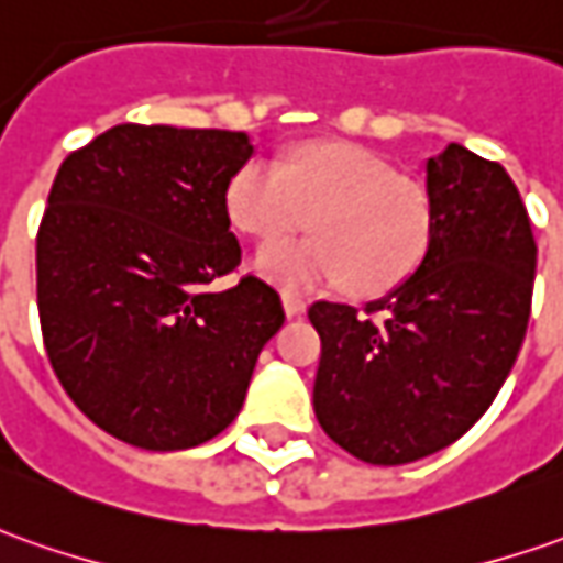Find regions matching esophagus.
<instances>
[{"label":"esophagus","mask_w":563,"mask_h":563,"mask_svg":"<svg viewBox=\"0 0 563 563\" xmlns=\"http://www.w3.org/2000/svg\"><path fill=\"white\" fill-rule=\"evenodd\" d=\"M283 308H286V313L289 317H296V313H301L308 305H305V298L296 296V292H283Z\"/></svg>","instance_id":"esophagus-1"}]
</instances>
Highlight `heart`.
<instances>
[{
  "label": "heart",
  "mask_w": 563,
  "mask_h": 563,
  "mask_svg": "<svg viewBox=\"0 0 563 563\" xmlns=\"http://www.w3.org/2000/svg\"><path fill=\"white\" fill-rule=\"evenodd\" d=\"M233 228L255 240L301 231L317 236L277 243L255 267L283 286L347 283L357 296H378L419 267L431 240V202L422 187L347 141H311L277 159H250L228 181Z\"/></svg>",
  "instance_id": "1"
}]
</instances>
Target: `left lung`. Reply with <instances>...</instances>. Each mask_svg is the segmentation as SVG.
I'll return each instance as SVG.
<instances>
[{
	"instance_id": "1",
	"label": "left lung",
	"mask_w": 563,
	"mask_h": 563,
	"mask_svg": "<svg viewBox=\"0 0 563 563\" xmlns=\"http://www.w3.org/2000/svg\"><path fill=\"white\" fill-rule=\"evenodd\" d=\"M422 262L363 311L313 301L320 428L369 465H404L459 441L518 361L537 274L521 194L499 163L446 144L426 163Z\"/></svg>"
}]
</instances>
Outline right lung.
Listing matches in <instances>:
<instances>
[{
  "label": "right lung",
  "instance_id": "obj_1",
  "mask_svg": "<svg viewBox=\"0 0 563 563\" xmlns=\"http://www.w3.org/2000/svg\"><path fill=\"white\" fill-rule=\"evenodd\" d=\"M246 132L122 122L73 151L36 236L45 351L98 428L141 450H187L236 419L267 339L274 286L240 265L228 181Z\"/></svg>",
  "mask_w": 563,
  "mask_h": 563
}]
</instances>
